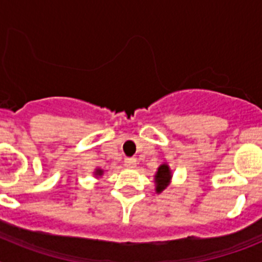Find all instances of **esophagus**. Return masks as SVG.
Returning <instances> with one entry per match:
<instances>
[{"mask_svg":"<svg viewBox=\"0 0 262 262\" xmlns=\"http://www.w3.org/2000/svg\"><path fill=\"white\" fill-rule=\"evenodd\" d=\"M124 166L126 168H135L136 166V159H134V157H127V159H124Z\"/></svg>","mask_w":262,"mask_h":262,"instance_id":"obj_1","label":"esophagus"}]
</instances>
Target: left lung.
Returning a JSON list of instances; mask_svg holds the SVG:
<instances>
[{
    "mask_svg": "<svg viewBox=\"0 0 262 262\" xmlns=\"http://www.w3.org/2000/svg\"><path fill=\"white\" fill-rule=\"evenodd\" d=\"M172 180V170L168 164H163L157 169L156 176H155V184H156V193H161L164 189H166Z\"/></svg>",
    "mask_w": 262,
    "mask_h": 262,
    "instance_id": "left-lung-1",
    "label": "left lung"
}]
</instances>
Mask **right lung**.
<instances>
[{"instance_id": "add662e5", "label": "right lung", "mask_w": 262, "mask_h": 262, "mask_svg": "<svg viewBox=\"0 0 262 262\" xmlns=\"http://www.w3.org/2000/svg\"><path fill=\"white\" fill-rule=\"evenodd\" d=\"M103 174V170L102 169H96V172H94V176H97V177H101V176Z\"/></svg>"}]
</instances>
